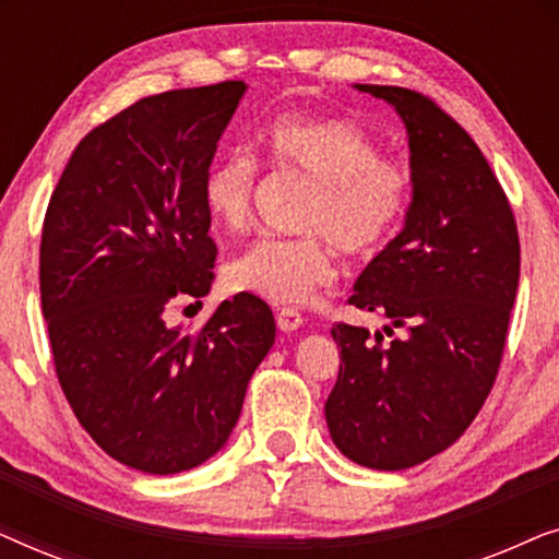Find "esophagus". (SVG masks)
I'll return each mask as SVG.
<instances>
[{"label": "esophagus", "mask_w": 559, "mask_h": 559, "mask_svg": "<svg viewBox=\"0 0 559 559\" xmlns=\"http://www.w3.org/2000/svg\"><path fill=\"white\" fill-rule=\"evenodd\" d=\"M277 325H280V331L293 333L302 325V316L295 308H282V310H277Z\"/></svg>", "instance_id": "1"}]
</instances>
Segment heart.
<instances>
[{
	"label": "heart",
	"instance_id": "1",
	"mask_svg": "<svg viewBox=\"0 0 559 559\" xmlns=\"http://www.w3.org/2000/svg\"><path fill=\"white\" fill-rule=\"evenodd\" d=\"M266 167L312 180L305 236H264L228 259L224 277L236 293L295 305L335 280V243L346 254H373L392 239L409 209L412 175L356 121L280 114L257 136ZM259 170L249 157L224 155L203 175V205L228 234L254 221Z\"/></svg>",
	"mask_w": 559,
	"mask_h": 559
}]
</instances>
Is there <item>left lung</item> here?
Returning a JSON list of instances; mask_svg holds the SVG:
<instances>
[{
    "mask_svg": "<svg viewBox=\"0 0 559 559\" xmlns=\"http://www.w3.org/2000/svg\"><path fill=\"white\" fill-rule=\"evenodd\" d=\"M384 98L409 134L412 203L402 234L369 262L348 305L386 316L384 343L333 325L341 369L325 402L335 448L358 465L404 471L453 445L499 373L519 287V231L484 152L430 96Z\"/></svg>",
    "mask_w": 559,
    "mask_h": 559,
    "instance_id": "8db88e82",
    "label": "left lung"
}]
</instances>
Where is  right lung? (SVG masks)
I'll list each match as a JSON object with an SVG mask.
<instances>
[{
	"label": "right lung",
	"mask_w": 559,
	"mask_h": 559,
	"mask_svg": "<svg viewBox=\"0 0 559 559\" xmlns=\"http://www.w3.org/2000/svg\"><path fill=\"white\" fill-rule=\"evenodd\" d=\"M243 91H165L114 114L73 150L45 211L40 300L60 389L106 455L155 476L224 448L274 343L251 293L193 333L165 323L173 300L211 293L201 188Z\"/></svg>",
	"instance_id": "add662e5"
}]
</instances>
